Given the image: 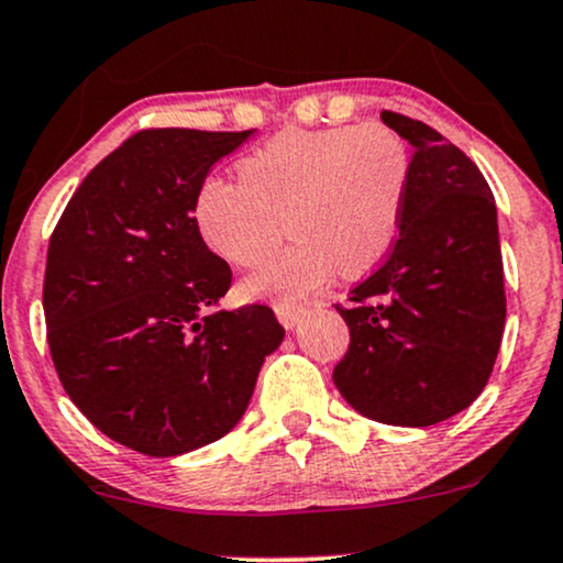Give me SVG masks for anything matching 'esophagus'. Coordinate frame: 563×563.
<instances>
[{
  "mask_svg": "<svg viewBox=\"0 0 563 563\" xmlns=\"http://www.w3.org/2000/svg\"><path fill=\"white\" fill-rule=\"evenodd\" d=\"M275 314H277V320H280L283 328H286V330H294L296 324L301 322L303 311H301L299 307H275Z\"/></svg>",
  "mask_w": 563,
  "mask_h": 563,
  "instance_id": "esophagus-1",
  "label": "esophagus"
}]
</instances>
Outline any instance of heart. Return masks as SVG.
<instances>
[{
	"instance_id": "obj_1",
	"label": "heart",
	"mask_w": 563,
	"mask_h": 563,
	"mask_svg": "<svg viewBox=\"0 0 563 563\" xmlns=\"http://www.w3.org/2000/svg\"><path fill=\"white\" fill-rule=\"evenodd\" d=\"M241 178L199 183L194 220L217 256L254 267L294 233V246L243 283L249 299L294 307L343 275L375 269L398 239L411 154L383 125L288 128L239 162Z\"/></svg>"
}]
</instances>
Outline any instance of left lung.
Returning <instances> with one entry per match:
<instances>
[{
  "label": "left lung",
  "instance_id": "1",
  "mask_svg": "<svg viewBox=\"0 0 563 563\" xmlns=\"http://www.w3.org/2000/svg\"><path fill=\"white\" fill-rule=\"evenodd\" d=\"M411 144L398 241L341 311L346 356L333 383L358 415L430 428L483 393L506 322L496 199L459 146L430 125L383 112Z\"/></svg>",
  "mask_w": 563,
  "mask_h": 563
}]
</instances>
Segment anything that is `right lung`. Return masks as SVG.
Listing matches in <instances>:
<instances>
[{
  "mask_svg": "<svg viewBox=\"0 0 563 563\" xmlns=\"http://www.w3.org/2000/svg\"><path fill=\"white\" fill-rule=\"evenodd\" d=\"M252 135L135 133L52 233L44 314L59 383L93 428L146 456L228 435L286 335L269 307L217 309L233 273L194 220L199 183Z\"/></svg>",
  "mask_w": 563,
  "mask_h": 563,
  "instance_id": "right-lung-1",
  "label": "right lung"
}]
</instances>
